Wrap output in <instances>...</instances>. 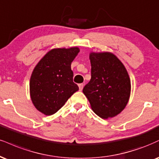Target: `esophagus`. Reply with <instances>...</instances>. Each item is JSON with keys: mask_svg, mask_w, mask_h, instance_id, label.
Here are the masks:
<instances>
[{"mask_svg": "<svg viewBox=\"0 0 159 159\" xmlns=\"http://www.w3.org/2000/svg\"><path fill=\"white\" fill-rule=\"evenodd\" d=\"M78 87H79V90L81 91L82 89H83L84 84H78Z\"/></svg>", "mask_w": 159, "mask_h": 159, "instance_id": "obj_1", "label": "esophagus"}]
</instances>
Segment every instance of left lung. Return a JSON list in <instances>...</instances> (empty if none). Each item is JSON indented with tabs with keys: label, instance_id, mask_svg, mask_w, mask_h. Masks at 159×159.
<instances>
[{
	"label": "left lung",
	"instance_id": "1",
	"mask_svg": "<svg viewBox=\"0 0 159 159\" xmlns=\"http://www.w3.org/2000/svg\"><path fill=\"white\" fill-rule=\"evenodd\" d=\"M91 79L83 89L93 112L107 119L127 106L131 92L130 78L124 65L112 52H90Z\"/></svg>",
	"mask_w": 159,
	"mask_h": 159
}]
</instances>
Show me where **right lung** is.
Instances as JSON below:
<instances>
[{
    "mask_svg": "<svg viewBox=\"0 0 159 159\" xmlns=\"http://www.w3.org/2000/svg\"><path fill=\"white\" fill-rule=\"evenodd\" d=\"M79 51L78 47L52 49L34 68L30 81V97L41 113L55 114L79 89L73 82L71 70Z\"/></svg>",
    "mask_w": 159,
    "mask_h": 159,
    "instance_id": "1",
    "label": "right lung"
}]
</instances>
